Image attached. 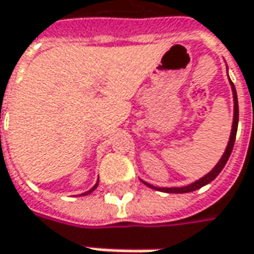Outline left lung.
<instances>
[{
	"mask_svg": "<svg viewBox=\"0 0 254 254\" xmlns=\"http://www.w3.org/2000/svg\"><path fill=\"white\" fill-rule=\"evenodd\" d=\"M229 82H231V86H232V93H234V123H232V131H231V137H229V142H228V145H226V149L224 155H222V158L219 159V162L215 165V168L212 169L211 172H208L204 178L198 179L197 182L194 183H191V185H189V186L185 187H155L152 185H149L147 182H144V180H141L144 185H147L148 187H151V189H154V190H159V191H165V193H190V191H194L197 189H200V187L205 186V185H208L211 183L214 179L218 176L221 171L224 169V166L228 162V159H229V156H231V152H232V149H234V144H235V138H236V131H238V122H239V106H238V96H236V89H235V85L234 82L229 79Z\"/></svg>",
	"mask_w": 254,
	"mask_h": 254,
	"instance_id": "obj_1",
	"label": "left lung"
}]
</instances>
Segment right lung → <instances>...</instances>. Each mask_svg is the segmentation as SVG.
I'll return each instance as SVG.
<instances>
[{
    "instance_id": "right-lung-1",
    "label": "right lung",
    "mask_w": 254,
    "mask_h": 254,
    "mask_svg": "<svg viewBox=\"0 0 254 254\" xmlns=\"http://www.w3.org/2000/svg\"><path fill=\"white\" fill-rule=\"evenodd\" d=\"M96 187H98V183H96V185H95V186L92 187L91 190H89V191H86V193H83V194L86 195V194H89V193H92V191H93V190H95V189H96Z\"/></svg>"
}]
</instances>
